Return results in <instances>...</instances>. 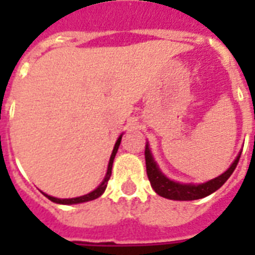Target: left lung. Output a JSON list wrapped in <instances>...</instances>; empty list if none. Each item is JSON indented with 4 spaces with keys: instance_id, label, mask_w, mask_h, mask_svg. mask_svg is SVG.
<instances>
[{
    "instance_id": "left-lung-1",
    "label": "left lung",
    "mask_w": 255,
    "mask_h": 255,
    "mask_svg": "<svg viewBox=\"0 0 255 255\" xmlns=\"http://www.w3.org/2000/svg\"><path fill=\"white\" fill-rule=\"evenodd\" d=\"M145 167H147V174L151 182L152 188L155 189V192L161 197L169 198V200H178V201H192V200H198V198L206 197L217 189H220L226 180L230 177V174L233 173L236 167H237L241 153L237 156V159L234 160L233 164L230 165V168L226 172L218 176V177L209 180V181L204 182V184H180V182L172 181L168 177H165L161 170L159 169L157 164L152 157L151 149L148 143L145 144Z\"/></svg>"
}]
</instances>
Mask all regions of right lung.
<instances>
[{"instance_id":"add662e5","label":"right lung","mask_w":255,"mask_h":255,"mask_svg":"<svg viewBox=\"0 0 255 255\" xmlns=\"http://www.w3.org/2000/svg\"><path fill=\"white\" fill-rule=\"evenodd\" d=\"M120 141H122V135H120L119 137H118V140H116L115 147H114L112 155H111V157H110V163H108V168H107V173H106V177H104V180L102 181V184H100V185L98 186L95 190H92L91 193L85 194V196H81V197H75V198H55V197H51V196H49V194H46V193H43V194H45L46 197L49 198L50 201L57 202V204H63V205L81 204V202L91 201V200H95V198L100 197V196L104 193V190H106V188H107L108 180H110V177H111L112 164H114V159H115V155H116V152H118V148H119V145H120Z\"/></svg>"}]
</instances>
